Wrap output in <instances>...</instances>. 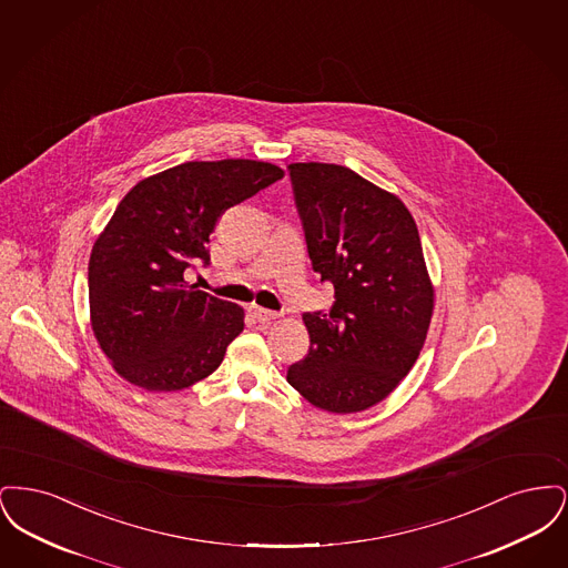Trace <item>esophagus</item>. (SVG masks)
Returning <instances> with one entry per match:
<instances>
[{
  "label": "esophagus",
  "mask_w": 568,
  "mask_h": 568,
  "mask_svg": "<svg viewBox=\"0 0 568 568\" xmlns=\"http://www.w3.org/2000/svg\"><path fill=\"white\" fill-rule=\"evenodd\" d=\"M248 313H251V317H255L260 324H271V322H274V320L278 317V313L268 311V308H262V306H257V304H251V306H248Z\"/></svg>",
  "instance_id": "34e87169"
}]
</instances>
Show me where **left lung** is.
Masks as SVG:
<instances>
[{
	"mask_svg": "<svg viewBox=\"0 0 568 568\" xmlns=\"http://www.w3.org/2000/svg\"><path fill=\"white\" fill-rule=\"evenodd\" d=\"M313 271L334 285L329 313H304L311 336L287 381L311 405L357 413L377 405L424 347L434 290L405 204L345 165L290 163Z\"/></svg>",
	"mask_w": 568,
	"mask_h": 568,
	"instance_id": "1",
	"label": "left lung"
}]
</instances>
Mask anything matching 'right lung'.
<instances>
[{
    "instance_id": "add662e5",
    "label": "right lung",
    "mask_w": 568,
    "mask_h": 568,
    "mask_svg": "<svg viewBox=\"0 0 568 568\" xmlns=\"http://www.w3.org/2000/svg\"><path fill=\"white\" fill-rule=\"evenodd\" d=\"M283 179L253 160L187 162L140 181L119 202L89 260L91 327L114 371L149 392L215 373L244 311L187 285L209 266L216 219Z\"/></svg>"
}]
</instances>
